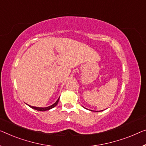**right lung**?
<instances>
[{"mask_svg":"<svg viewBox=\"0 0 146 146\" xmlns=\"http://www.w3.org/2000/svg\"><path fill=\"white\" fill-rule=\"evenodd\" d=\"M58 101H59V98H58V100L56 101V102H55V103H54V104H53V105H52V106H48V107H46V108H37V107H33V106H29V105H28V106H29L30 108L34 109V110H35L40 111H45L49 110H50V109H52V108H53L55 107V106L58 104Z\"/></svg>","mask_w":146,"mask_h":146,"instance_id":"add662e5","label":"right lung"}]
</instances>
